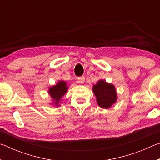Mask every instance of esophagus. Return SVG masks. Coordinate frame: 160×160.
<instances>
[{"label": "esophagus", "mask_w": 160, "mask_h": 160, "mask_svg": "<svg viewBox=\"0 0 160 160\" xmlns=\"http://www.w3.org/2000/svg\"><path fill=\"white\" fill-rule=\"evenodd\" d=\"M85 77L84 76H81V77H79L78 78V82H79V83H83L84 82H85Z\"/></svg>", "instance_id": "obj_1"}]
</instances>
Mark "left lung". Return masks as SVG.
I'll return each instance as SVG.
<instances>
[{"label":"left lung","mask_w":160,"mask_h":160,"mask_svg":"<svg viewBox=\"0 0 160 160\" xmlns=\"http://www.w3.org/2000/svg\"><path fill=\"white\" fill-rule=\"evenodd\" d=\"M92 91L97 98V103L103 109H108L117 101L118 96L115 86L104 80L97 81L92 87Z\"/></svg>","instance_id":"1"}]
</instances>
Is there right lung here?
<instances>
[{"mask_svg": "<svg viewBox=\"0 0 160 160\" xmlns=\"http://www.w3.org/2000/svg\"><path fill=\"white\" fill-rule=\"evenodd\" d=\"M68 89V83L64 80H59L56 85L51 86L48 90V93L51 98V102L49 104L56 107L61 106L62 98L67 92Z\"/></svg>", "mask_w": 160, "mask_h": 160, "instance_id": "add662e5", "label": "right lung"}]
</instances>
